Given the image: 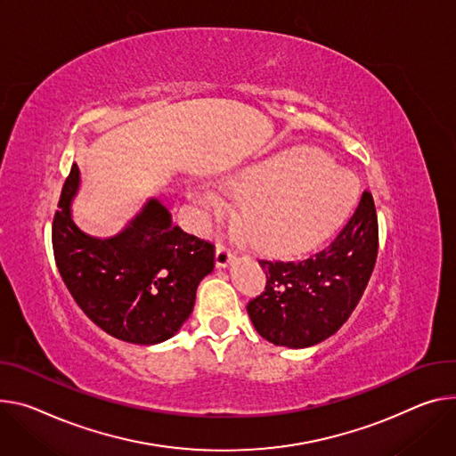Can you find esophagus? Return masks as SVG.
Returning a JSON list of instances; mask_svg holds the SVG:
<instances>
[{"label": "esophagus", "mask_w": 456, "mask_h": 456, "mask_svg": "<svg viewBox=\"0 0 456 456\" xmlns=\"http://www.w3.org/2000/svg\"><path fill=\"white\" fill-rule=\"evenodd\" d=\"M215 258H216V265L218 267H225L232 260L231 247L225 245V243H216V255H215Z\"/></svg>", "instance_id": "esophagus-1"}]
</instances>
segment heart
I'll list each match as a JSON object with an SVG mask.
<instances>
[{"mask_svg": "<svg viewBox=\"0 0 456 456\" xmlns=\"http://www.w3.org/2000/svg\"><path fill=\"white\" fill-rule=\"evenodd\" d=\"M247 211V231L267 245L297 247L333 229L356 198L354 178L311 149L283 152L245 171L231 183ZM218 203V198H209Z\"/></svg>", "mask_w": 456, "mask_h": 456, "instance_id": "obj_1", "label": "heart"}]
</instances>
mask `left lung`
<instances>
[{"label": "left lung", "mask_w": 456, "mask_h": 456, "mask_svg": "<svg viewBox=\"0 0 456 456\" xmlns=\"http://www.w3.org/2000/svg\"><path fill=\"white\" fill-rule=\"evenodd\" d=\"M377 251V209L363 191L351 218L323 249L304 260H258L265 289L247 304L258 335L295 349L335 335L362 298Z\"/></svg>", "instance_id": "left-lung-1"}]
</instances>
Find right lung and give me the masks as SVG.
<instances>
[{
  "mask_svg": "<svg viewBox=\"0 0 456 456\" xmlns=\"http://www.w3.org/2000/svg\"><path fill=\"white\" fill-rule=\"evenodd\" d=\"M77 182L74 163L53 220L54 260L69 293L118 340L152 346L171 338L192 313L198 283L215 267L213 243L183 232L158 200H149L121 234L91 238L70 218Z\"/></svg>",
  "mask_w": 456,
  "mask_h": 456,
  "instance_id": "1",
  "label": "right lung"
}]
</instances>
